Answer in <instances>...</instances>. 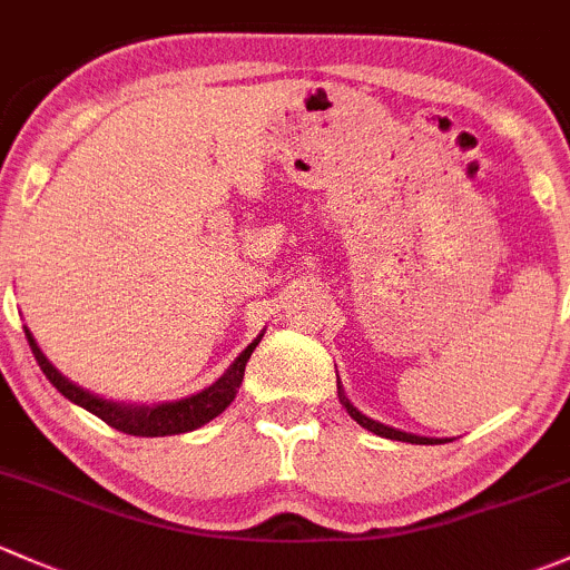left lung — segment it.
<instances>
[{"mask_svg":"<svg viewBox=\"0 0 570 570\" xmlns=\"http://www.w3.org/2000/svg\"><path fill=\"white\" fill-rule=\"evenodd\" d=\"M340 396H342V394H340ZM342 405H345V410H347V413H351V419L356 421V424L364 426V430H370V432L381 434V438H389V440H402V443H415V445H430V443H440V440L419 438V434H407V432L391 430V426H383V424H377V421H372V419H366V415H361L358 410L353 407L351 402L345 400V396H342Z\"/></svg>","mask_w":570,"mask_h":570,"instance_id":"left-lung-1","label":"left lung"}]
</instances>
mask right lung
Here are the masks:
<instances>
[{"label":"right lung","mask_w":570,"mask_h":570,"mask_svg":"<svg viewBox=\"0 0 570 570\" xmlns=\"http://www.w3.org/2000/svg\"><path fill=\"white\" fill-rule=\"evenodd\" d=\"M27 340H29V347H32L35 358H38L42 375L53 383V389H57L59 394L67 396L70 402H76V405H81L83 410H89V413H95L97 419H102L108 426H114V430L125 434H136V438H163V434L198 430V426H204L206 421L217 419V415L234 402L238 385L244 381V366H247V361L253 356L261 336L255 342H249L247 351H244L242 356L230 364V370L225 372L217 383L209 385V389L189 396V400L168 402V405H157V407H121L116 405V402H106L100 400V396L89 394V391L78 389L76 383L65 381V377L48 364L46 356L40 353L38 342L32 340V334L29 332H27Z\"/></svg>","instance_id":"obj_1"}]
</instances>
